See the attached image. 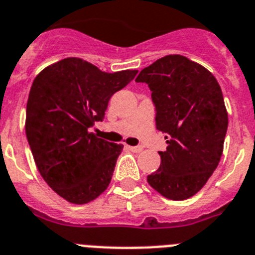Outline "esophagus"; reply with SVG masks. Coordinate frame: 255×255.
Here are the masks:
<instances>
[{
	"mask_svg": "<svg viewBox=\"0 0 255 255\" xmlns=\"http://www.w3.org/2000/svg\"><path fill=\"white\" fill-rule=\"evenodd\" d=\"M128 149L133 152H141L142 151V146H128Z\"/></svg>",
	"mask_w": 255,
	"mask_h": 255,
	"instance_id": "esophagus-1",
	"label": "esophagus"
}]
</instances>
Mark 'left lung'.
I'll return each instance as SVG.
<instances>
[{
	"label": "left lung",
	"mask_w": 255,
	"mask_h": 255,
	"mask_svg": "<svg viewBox=\"0 0 255 255\" xmlns=\"http://www.w3.org/2000/svg\"><path fill=\"white\" fill-rule=\"evenodd\" d=\"M136 82L149 86L156 129L168 145L147 182L170 200L191 198L222 156L229 126L222 90L209 70L181 55L161 57L141 70Z\"/></svg>",
	"instance_id": "left-lung-1"
}]
</instances>
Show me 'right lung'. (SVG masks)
Returning <instances> with one entry per match:
<instances>
[{"label":"right lung","instance_id":"obj_1","mask_svg":"<svg viewBox=\"0 0 255 255\" xmlns=\"http://www.w3.org/2000/svg\"><path fill=\"white\" fill-rule=\"evenodd\" d=\"M136 74L101 72L88 61L68 57L33 81L26 138L42 178L66 201L86 204L108 189L123 145L99 138L90 128L103 121L110 97Z\"/></svg>","mask_w":255,"mask_h":255}]
</instances>
